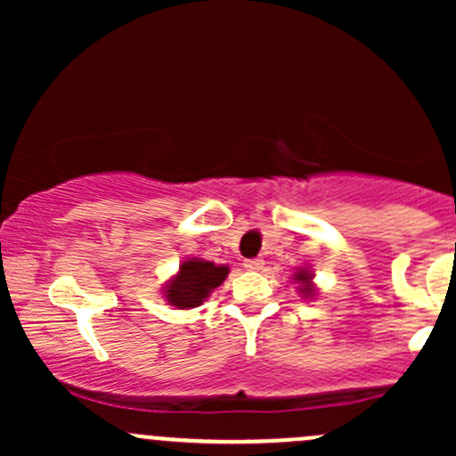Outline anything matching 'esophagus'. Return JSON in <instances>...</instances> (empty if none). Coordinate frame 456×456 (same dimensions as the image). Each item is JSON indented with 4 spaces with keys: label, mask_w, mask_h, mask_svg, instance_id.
Listing matches in <instances>:
<instances>
[{
    "label": "esophagus",
    "mask_w": 456,
    "mask_h": 456,
    "mask_svg": "<svg viewBox=\"0 0 456 456\" xmlns=\"http://www.w3.org/2000/svg\"><path fill=\"white\" fill-rule=\"evenodd\" d=\"M244 268H246V270L257 272V270L264 268V259H259V257H255V259H246V261H244Z\"/></svg>",
    "instance_id": "obj_1"
}]
</instances>
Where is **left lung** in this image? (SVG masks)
<instances>
[{
  "mask_svg": "<svg viewBox=\"0 0 456 456\" xmlns=\"http://www.w3.org/2000/svg\"><path fill=\"white\" fill-rule=\"evenodd\" d=\"M296 281H300L302 282V289L300 291H305L306 296H311L313 294V287H311V274H308V272H305V270H300L296 274Z\"/></svg>",
  "mask_w": 456,
  "mask_h": 456,
  "instance_id": "1",
  "label": "left lung"
}]
</instances>
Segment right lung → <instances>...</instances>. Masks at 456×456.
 I'll return each mask as SVG.
<instances>
[{"mask_svg":"<svg viewBox=\"0 0 456 456\" xmlns=\"http://www.w3.org/2000/svg\"><path fill=\"white\" fill-rule=\"evenodd\" d=\"M227 265H214L212 261L188 259L180 272L165 287V297L177 308H195L227 279Z\"/></svg>","mask_w":456,"mask_h":456,"instance_id":"obj_1","label":"right lung"}]
</instances>
